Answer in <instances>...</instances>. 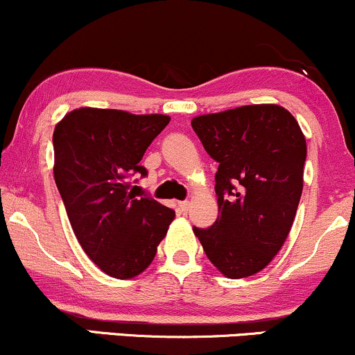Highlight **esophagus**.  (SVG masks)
<instances>
[{
    "mask_svg": "<svg viewBox=\"0 0 355 355\" xmlns=\"http://www.w3.org/2000/svg\"><path fill=\"white\" fill-rule=\"evenodd\" d=\"M190 205H191V203H190L189 200H185V202H180V203H178V207H180V210L183 211V214H187V211H189Z\"/></svg>",
    "mask_w": 355,
    "mask_h": 355,
    "instance_id": "1",
    "label": "esophagus"
}]
</instances>
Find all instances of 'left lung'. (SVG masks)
Here are the masks:
<instances>
[{
	"label": "left lung",
	"mask_w": 355,
	"mask_h": 355,
	"mask_svg": "<svg viewBox=\"0 0 355 355\" xmlns=\"http://www.w3.org/2000/svg\"><path fill=\"white\" fill-rule=\"evenodd\" d=\"M191 128L218 164V217L193 227L203 250L229 279L266 268L294 223L304 187L305 137L279 105H247L195 116Z\"/></svg>",
	"instance_id": "1"
}]
</instances>
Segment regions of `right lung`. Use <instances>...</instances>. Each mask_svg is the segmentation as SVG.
<instances>
[{
  "label": "right lung",
  "mask_w": 355,
  "mask_h": 355,
  "mask_svg": "<svg viewBox=\"0 0 355 355\" xmlns=\"http://www.w3.org/2000/svg\"><path fill=\"white\" fill-rule=\"evenodd\" d=\"M166 115L76 108L55 126V182L81 248L105 274L132 279L152 263L175 211L150 197L135 198L130 178Z\"/></svg>",
  "instance_id": "obj_1"
}]
</instances>
